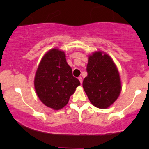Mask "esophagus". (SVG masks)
<instances>
[{
    "instance_id": "obj_1",
    "label": "esophagus",
    "mask_w": 149,
    "mask_h": 149,
    "mask_svg": "<svg viewBox=\"0 0 149 149\" xmlns=\"http://www.w3.org/2000/svg\"><path fill=\"white\" fill-rule=\"evenodd\" d=\"M79 80L80 81L81 84H82V81H83V79H82L81 76H79Z\"/></svg>"
}]
</instances>
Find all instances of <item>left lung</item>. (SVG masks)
<instances>
[{"mask_svg": "<svg viewBox=\"0 0 149 149\" xmlns=\"http://www.w3.org/2000/svg\"><path fill=\"white\" fill-rule=\"evenodd\" d=\"M83 87L91 103L96 107L106 109L116 101L121 91L118 68L112 58L101 51L88 57Z\"/></svg>", "mask_w": 149, "mask_h": 149, "instance_id": "1", "label": "left lung"}]
</instances>
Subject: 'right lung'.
Here are the masks:
<instances>
[{
	"label": "right lung",
	"instance_id": "add662e5",
	"mask_svg": "<svg viewBox=\"0 0 149 149\" xmlns=\"http://www.w3.org/2000/svg\"><path fill=\"white\" fill-rule=\"evenodd\" d=\"M79 85L63 51L52 49L43 56L36 72L34 88L45 105L55 110L62 109Z\"/></svg>",
	"mask_w": 149,
	"mask_h": 149
}]
</instances>
